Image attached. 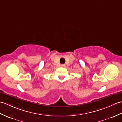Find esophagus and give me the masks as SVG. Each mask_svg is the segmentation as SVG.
<instances>
[{
    "label": "esophagus",
    "mask_w": 122,
    "mask_h": 122,
    "mask_svg": "<svg viewBox=\"0 0 122 122\" xmlns=\"http://www.w3.org/2000/svg\"><path fill=\"white\" fill-rule=\"evenodd\" d=\"M61 66L62 67H66V64H61Z\"/></svg>",
    "instance_id": "esophagus-1"
}]
</instances>
